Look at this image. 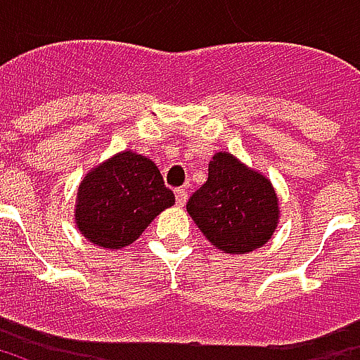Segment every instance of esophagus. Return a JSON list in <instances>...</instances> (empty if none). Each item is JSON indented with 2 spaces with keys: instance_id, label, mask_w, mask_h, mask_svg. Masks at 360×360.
Instances as JSON below:
<instances>
[{
  "instance_id": "1",
  "label": "esophagus",
  "mask_w": 360,
  "mask_h": 360,
  "mask_svg": "<svg viewBox=\"0 0 360 360\" xmlns=\"http://www.w3.org/2000/svg\"><path fill=\"white\" fill-rule=\"evenodd\" d=\"M175 198H177V204H179V206H185V202H187L188 198L187 188H177V191H175Z\"/></svg>"
}]
</instances>
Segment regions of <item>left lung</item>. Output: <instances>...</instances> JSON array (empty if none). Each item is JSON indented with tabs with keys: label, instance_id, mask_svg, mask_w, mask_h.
Returning <instances> with one entry per match:
<instances>
[{
	"label": "left lung",
	"instance_id": "left-lung-1",
	"mask_svg": "<svg viewBox=\"0 0 360 360\" xmlns=\"http://www.w3.org/2000/svg\"><path fill=\"white\" fill-rule=\"evenodd\" d=\"M187 212L204 237L229 255L260 249L279 219L270 179L227 152L212 158L208 179L188 198Z\"/></svg>",
	"mask_w": 360,
	"mask_h": 360
}]
</instances>
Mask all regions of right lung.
Masks as SVG:
<instances>
[{"label":"right lung","instance_id":"add662e5","mask_svg":"<svg viewBox=\"0 0 360 360\" xmlns=\"http://www.w3.org/2000/svg\"><path fill=\"white\" fill-rule=\"evenodd\" d=\"M173 202V191L164 185L156 164L127 150L96 165L81 181L75 221L96 247L123 249Z\"/></svg>","mask_w":360,"mask_h":360}]
</instances>
